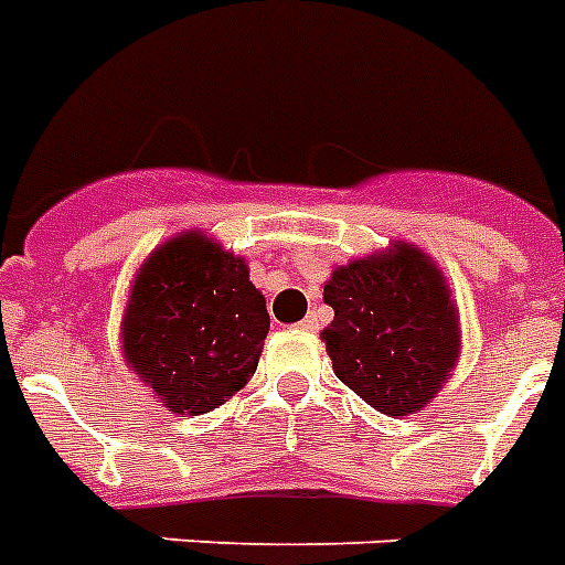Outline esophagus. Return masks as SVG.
<instances>
[{
	"instance_id": "34e87169",
	"label": "esophagus",
	"mask_w": 565,
	"mask_h": 565,
	"mask_svg": "<svg viewBox=\"0 0 565 565\" xmlns=\"http://www.w3.org/2000/svg\"><path fill=\"white\" fill-rule=\"evenodd\" d=\"M301 330H310V333H316V330H319V319H316V313L307 316L305 322H301Z\"/></svg>"
}]
</instances>
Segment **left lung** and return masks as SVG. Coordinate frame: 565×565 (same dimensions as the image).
<instances>
[{
    "label": "left lung",
    "mask_w": 565,
    "mask_h": 565,
    "mask_svg": "<svg viewBox=\"0 0 565 565\" xmlns=\"http://www.w3.org/2000/svg\"><path fill=\"white\" fill-rule=\"evenodd\" d=\"M324 301L333 322L322 342L351 392L388 417L433 403L461 356V319L441 267L424 249L392 241L333 267Z\"/></svg>",
    "instance_id": "obj_1"
}]
</instances>
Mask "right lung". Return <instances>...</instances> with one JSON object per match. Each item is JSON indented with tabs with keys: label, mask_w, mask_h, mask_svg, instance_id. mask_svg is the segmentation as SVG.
<instances>
[{
	"label": "right lung",
	"mask_w": 565,
	"mask_h": 565,
	"mask_svg": "<svg viewBox=\"0 0 565 565\" xmlns=\"http://www.w3.org/2000/svg\"><path fill=\"white\" fill-rule=\"evenodd\" d=\"M267 330V298L246 258L188 228L141 260L121 316V356L164 409L205 415L249 383Z\"/></svg>",
	"instance_id": "add662e5"
}]
</instances>
